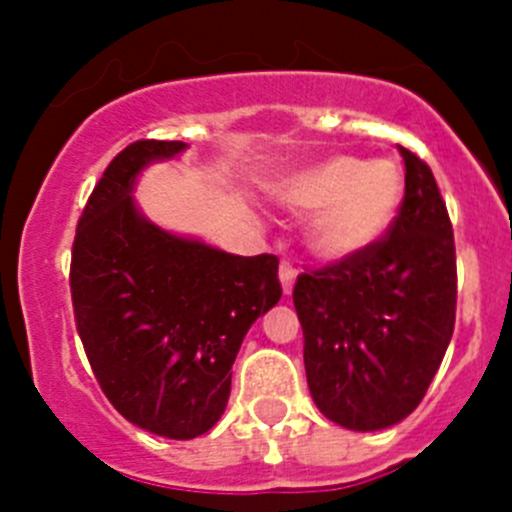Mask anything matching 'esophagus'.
<instances>
[{"label": "esophagus", "mask_w": 512, "mask_h": 512, "mask_svg": "<svg viewBox=\"0 0 512 512\" xmlns=\"http://www.w3.org/2000/svg\"><path fill=\"white\" fill-rule=\"evenodd\" d=\"M279 282H282L284 295L287 297L292 295V289H295V282H297V271L289 261H282V264H279Z\"/></svg>", "instance_id": "obj_1"}]
</instances>
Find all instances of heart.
Here are the masks:
<instances>
[{"instance_id": "b5f03b06", "label": "heart", "mask_w": 512, "mask_h": 512, "mask_svg": "<svg viewBox=\"0 0 512 512\" xmlns=\"http://www.w3.org/2000/svg\"><path fill=\"white\" fill-rule=\"evenodd\" d=\"M297 215H315L307 230L320 259L348 261L390 233L405 197V174L390 158L330 156L289 174L274 192Z\"/></svg>"}]
</instances>
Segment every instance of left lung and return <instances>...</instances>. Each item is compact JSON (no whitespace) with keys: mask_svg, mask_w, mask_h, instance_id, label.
<instances>
[{"mask_svg":"<svg viewBox=\"0 0 512 512\" xmlns=\"http://www.w3.org/2000/svg\"><path fill=\"white\" fill-rule=\"evenodd\" d=\"M405 200L390 235L356 259L300 274L295 310L320 413L348 431H384L423 400L456 318V253L431 169L400 146Z\"/></svg>","mask_w":512,"mask_h":512,"instance_id":"left-lung-1","label":"left lung"}]
</instances>
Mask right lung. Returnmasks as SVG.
I'll list each match as a JSON object with an SVG mask.
<instances>
[{
	"instance_id": "add662e5",
	"label": "right lung",
	"mask_w": 512,
	"mask_h": 512,
	"mask_svg": "<svg viewBox=\"0 0 512 512\" xmlns=\"http://www.w3.org/2000/svg\"><path fill=\"white\" fill-rule=\"evenodd\" d=\"M187 148L138 140L117 153L71 256L76 328L99 387L122 418L174 441L220 420L248 328L282 297L277 256H235L143 215L140 174Z\"/></svg>"
}]
</instances>
